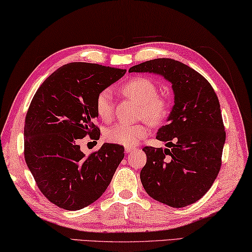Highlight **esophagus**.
<instances>
[{"label":"esophagus","instance_id":"1","mask_svg":"<svg viewBox=\"0 0 252 252\" xmlns=\"http://www.w3.org/2000/svg\"><path fill=\"white\" fill-rule=\"evenodd\" d=\"M135 149L134 147H130V146H126V147H125V150H126V153H132V151Z\"/></svg>","mask_w":252,"mask_h":252}]
</instances>
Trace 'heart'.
<instances>
[{
	"instance_id": "1",
	"label": "heart",
	"mask_w": 252,
	"mask_h": 252,
	"mask_svg": "<svg viewBox=\"0 0 252 252\" xmlns=\"http://www.w3.org/2000/svg\"><path fill=\"white\" fill-rule=\"evenodd\" d=\"M121 92L126 97L140 104V114L154 125L162 122L169 113V104L165 97L157 95V86L149 78L134 77L121 86ZM95 111L99 118L109 121L113 114L112 92L102 90L95 98ZM150 126L147 121L134 125L117 123L105 130L106 141L121 146H134L149 133Z\"/></svg>"
}]
</instances>
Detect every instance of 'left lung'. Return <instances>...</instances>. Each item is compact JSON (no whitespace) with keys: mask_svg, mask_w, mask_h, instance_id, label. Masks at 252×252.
I'll use <instances>...</instances> for the list:
<instances>
[{"mask_svg":"<svg viewBox=\"0 0 252 252\" xmlns=\"http://www.w3.org/2000/svg\"><path fill=\"white\" fill-rule=\"evenodd\" d=\"M129 71L160 75L174 92L168 123L156 137L167 148L142 149L147 155L140 173L143 189L171 207L193 204L211 189L221 167L225 131L217 94L196 70L170 58L148 61Z\"/></svg>","mask_w":252,"mask_h":252,"instance_id":"obj_1","label":"left lung"}]
</instances>
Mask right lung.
Returning a JSON list of instances; mask_svg holds the SVG:
<instances>
[{
  "instance_id": "1",
  "label": "right lung",
  "mask_w": 252,
  "mask_h": 252,
  "mask_svg": "<svg viewBox=\"0 0 252 252\" xmlns=\"http://www.w3.org/2000/svg\"><path fill=\"white\" fill-rule=\"evenodd\" d=\"M125 74L69 63L54 71L31 101L25 123L27 166L41 193L63 210H81L101 197L125 157V148L113 143H103L89 157L78 145L87 134L99 138L95 98Z\"/></svg>"
}]
</instances>
